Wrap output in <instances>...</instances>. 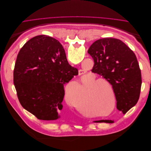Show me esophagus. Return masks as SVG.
<instances>
[{
  "mask_svg": "<svg viewBox=\"0 0 151 151\" xmlns=\"http://www.w3.org/2000/svg\"><path fill=\"white\" fill-rule=\"evenodd\" d=\"M85 74V72L83 70H79V75L81 76V75H83Z\"/></svg>",
  "mask_w": 151,
  "mask_h": 151,
  "instance_id": "34e87169",
  "label": "esophagus"
}]
</instances>
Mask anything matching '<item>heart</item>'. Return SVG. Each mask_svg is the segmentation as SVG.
Returning <instances> with one entry per match:
<instances>
[{
	"label": "heart",
	"mask_w": 151,
	"mask_h": 151,
	"mask_svg": "<svg viewBox=\"0 0 151 151\" xmlns=\"http://www.w3.org/2000/svg\"><path fill=\"white\" fill-rule=\"evenodd\" d=\"M84 87L89 86L87 101L93 111L100 113L106 111L107 109L111 108L113 103L111 96L114 101L113 109L115 108L116 94L110 83L107 80L104 79L96 80V77L94 76H91L84 83ZM82 89L83 88L80 83L78 82H74L69 88H67L66 98L67 101H70V96L74 94L73 91H75L74 94L77 96L81 93ZM76 107L82 112L86 109L77 102L76 103Z\"/></svg>",
	"instance_id": "1"
}]
</instances>
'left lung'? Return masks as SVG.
Returning <instances> with one entry per match:
<instances>
[{"label":"left lung","instance_id":"8db88e82","mask_svg":"<svg viewBox=\"0 0 151 151\" xmlns=\"http://www.w3.org/2000/svg\"><path fill=\"white\" fill-rule=\"evenodd\" d=\"M88 52L94 62L91 71L110 83L116 94V108L125 114L137 104L140 96L141 72L135 53L121 40L111 38L96 40Z\"/></svg>","mask_w":151,"mask_h":151}]
</instances>
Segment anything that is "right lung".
<instances>
[{
  "mask_svg": "<svg viewBox=\"0 0 151 151\" xmlns=\"http://www.w3.org/2000/svg\"><path fill=\"white\" fill-rule=\"evenodd\" d=\"M77 74L78 70L68 63L61 43L39 35L27 42L18 53L14 84L25 109L39 120H56L63 108V86Z\"/></svg>",
  "mask_w": 151,
  "mask_h": 151,
  "instance_id": "add662e5",
  "label": "right lung"
}]
</instances>
